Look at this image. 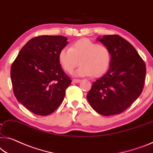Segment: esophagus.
<instances>
[{
    "instance_id": "1",
    "label": "esophagus",
    "mask_w": 153,
    "mask_h": 153,
    "mask_svg": "<svg viewBox=\"0 0 153 153\" xmlns=\"http://www.w3.org/2000/svg\"><path fill=\"white\" fill-rule=\"evenodd\" d=\"M74 82V83H79V82L81 81V79H73V81H72Z\"/></svg>"
}]
</instances>
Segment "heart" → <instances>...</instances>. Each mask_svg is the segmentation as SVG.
I'll return each instance as SVG.
<instances>
[{"label": "heart", "instance_id": "heart-1", "mask_svg": "<svg viewBox=\"0 0 153 153\" xmlns=\"http://www.w3.org/2000/svg\"><path fill=\"white\" fill-rule=\"evenodd\" d=\"M111 60L109 48L88 39L74 42L70 48H63L59 54V62L68 73H72L81 63L75 72L78 76H100L109 69Z\"/></svg>", "mask_w": 153, "mask_h": 153}]
</instances>
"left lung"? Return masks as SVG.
Here are the masks:
<instances>
[{"label": "left lung", "instance_id": "left-lung-1", "mask_svg": "<svg viewBox=\"0 0 153 153\" xmlns=\"http://www.w3.org/2000/svg\"><path fill=\"white\" fill-rule=\"evenodd\" d=\"M97 40L109 48L111 60L107 73L93 83L87 99L102 116L120 114L142 94L146 64L135 48L118 35L103 36Z\"/></svg>", "mask_w": 153, "mask_h": 153}]
</instances>
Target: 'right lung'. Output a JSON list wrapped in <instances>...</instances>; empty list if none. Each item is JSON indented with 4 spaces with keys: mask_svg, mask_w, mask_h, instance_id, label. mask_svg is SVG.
<instances>
[{
    "mask_svg": "<svg viewBox=\"0 0 153 153\" xmlns=\"http://www.w3.org/2000/svg\"><path fill=\"white\" fill-rule=\"evenodd\" d=\"M67 37L41 36L22 47L11 67V79L18 101L33 114L47 116L59 106L72 80L59 62Z\"/></svg>",
    "mask_w": 153,
    "mask_h": 153,
    "instance_id": "obj_1",
    "label": "right lung"
}]
</instances>
